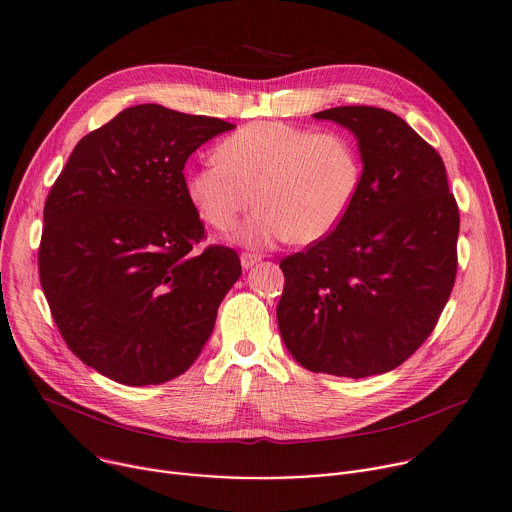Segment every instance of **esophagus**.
<instances>
[{
	"label": "esophagus",
	"instance_id": "esophagus-1",
	"mask_svg": "<svg viewBox=\"0 0 512 512\" xmlns=\"http://www.w3.org/2000/svg\"><path fill=\"white\" fill-rule=\"evenodd\" d=\"M259 261H261V255H255V253H241V265H243L245 269L253 267V265L259 263Z\"/></svg>",
	"mask_w": 512,
	"mask_h": 512
}]
</instances>
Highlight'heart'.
I'll use <instances>...</instances> for the list:
<instances>
[{"instance_id":"b5f03b06","label":"heart","mask_w":512,"mask_h":512,"mask_svg":"<svg viewBox=\"0 0 512 512\" xmlns=\"http://www.w3.org/2000/svg\"><path fill=\"white\" fill-rule=\"evenodd\" d=\"M364 179L356 140L342 130H315L279 120L251 122L223 138L217 158L187 179V197L215 231L239 229L249 247L277 241L315 243L331 235L354 207Z\"/></svg>"}]
</instances>
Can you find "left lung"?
Returning a JSON list of instances; mask_svg holds the SVG:
<instances>
[{"label": "left lung", "instance_id": "left-lung-1", "mask_svg": "<svg viewBox=\"0 0 512 512\" xmlns=\"http://www.w3.org/2000/svg\"><path fill=\"white\" fill-rule=\"evenodd\" d=\"M313 116L358 136L364 179L342 225L281 259L277 323L303 368L358 380L404 364L436 327L456 279L460 213L440 154L394 112Z\"/></svg>", "mask_w": 512, "mask_h": 512}]
</instances>
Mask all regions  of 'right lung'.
<instances>
[{
    "instance_id": "right-lung-1",
    "label": "right lung",
    "mask_w": 512,
    "mask_h": 512,
    "mask_svg": "<svg viewBox=\"0 0 512 512\" xmlns=\"http://www.w3.org/2000/svg\"><path fill=\"white\" fill-rule=\"evenodd\" d=\"M235 124L158 104L122 110L72 150L46 199L38 269L66 346L126 384L187 372L241 275L235 249L209 245L185 164Z\"/></svg>"
}]
</instances>
